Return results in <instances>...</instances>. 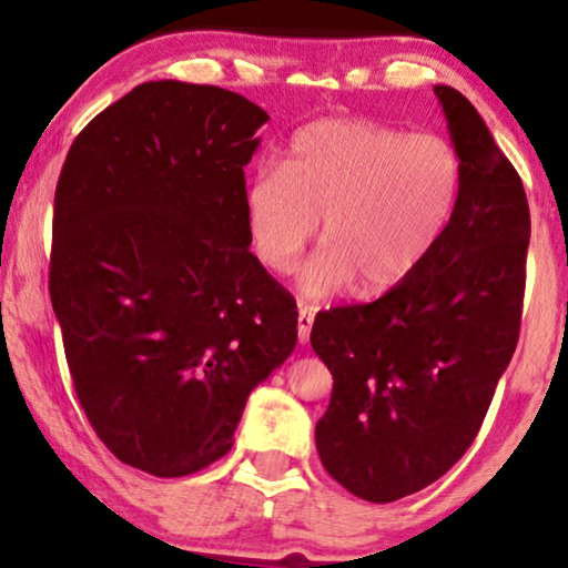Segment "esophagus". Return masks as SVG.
Masks as SVG:
<instances>
[{
    "mask_svg": "<svg viewBox=\"0 0 568 568\" xmlns=\"http://www.w3.org/2000/svg\"><path fill=\"white\" fill-rule=\"evenodd\" d=\"M313 321H315L313 310H310V307H300V315H297V338H300V344H307V341H310V331H313Z\"/></svg>",
    "mask_w": 568,
    "mask_h": 568,
    "instance_id": "esophagus-1",
    "label": "esophagus"
}]
</instances>
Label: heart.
I'll return each mask as SVG.
<instances>
[{
  "mask_svg": "<svg viewBox=\"0 0 568 568\" xmlns=\"http://www.w3.org/2000/svg\"><path fill=\"white\" fill-rule=\"evenodd\" d=\"M460 183L445 136L323 119L292 136L284 168L263 165L247 181V235L263 266L290 274L323 216L325 247L302 271V292L328 297L356 282L362 294H383L429 258Z\"/></svg>",
  "mask_w": 568,
  "mask_h": 568,
  "instance_id": "heart-1",
  "label": "heart"
}]
</instances>
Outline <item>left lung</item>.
<instances>
[{
	"label": "left lung",
	"mask_w": 568,
	"mask_h": 568,
	"mask_svg": "<svg viewBox=\"0 0 568 568\" xmlns=\"http://www.w3.org/2000/svg\"><path fill=\"white\" fill-rule=\"evenodd\" d=\"M463 183L422 266L369 305L315 317L333 375L315 426L323 468L387 504L445 476L473 445L517 348L530 209L517 170L463 92L437 84Z\"/></svg>",
	"instance_id": "1"
}]
</instances>
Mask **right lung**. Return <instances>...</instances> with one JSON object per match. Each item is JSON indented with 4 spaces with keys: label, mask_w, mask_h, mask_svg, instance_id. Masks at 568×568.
<instances>
[{
    "label": "right lung",
    "mask_w": 568,
    "mask_h": 568,
    "mask_svg": "<svg viewBox=\"0 0 568 568\" xmlns=\"http://www.w3.org/2000/svg\"><path fill=\"white\" fill-rule=\"evenodd\" d=\"M268 113L237 92L139 84L74 139L49 292L77 398L121 463L181 478L230 453L297 305L247 251L245 165Z\"/></svg>",
    "instance_id": "1"
}]
</instances>
